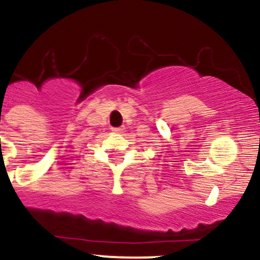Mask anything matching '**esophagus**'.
<instances>
[{
    "label": "esophagus",
    "mask_w": 260,
    "mask_h": 260,
    "mask_svg": "<svg viewBox=\"0 0 260 260\" xmlns=\"http://www.w3.org/2000/svg\"><path fill=\"white\" fill-rule=\"evenodd\" d=\"M123 129H124L123 127H112V128H111L112 132H115V133H121Z\"/></svg>",
    "instance_id": "34e87169"
}]
</instances>
